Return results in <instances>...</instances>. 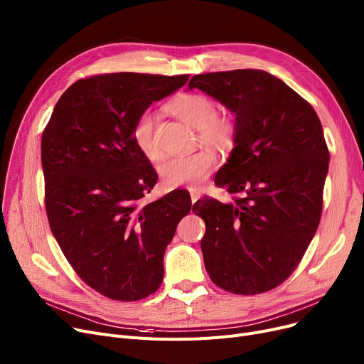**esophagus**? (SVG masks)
<instances>
[{
    "label": "esophagus",
    "instance_id": "1",
    "mask_svg": "<svg viewBox=\"0 0 364 364\" xmlns=\"http://www.w3.org/2000/svg\"><path fill=\"white\" fill-rule=\"evenodd\" d=\"M188 193H190V198H192V202L195 203L199 196H200V190L199 188H193V187H188Z\"/></svg>",
    "mask_w": 364,
    "mask_h": 364
}]
</instances>
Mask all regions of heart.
I'll use <instances>...</instances> for the list:
<instances>
[{
	"instance_id": "1",
	"label": "heart",
	"mask_w": 364,
	"mask_h": 364,
	"mask_svg": "<svg viewBox=\"0 0 364 364\" xmlns=\"http://www.w3.org/2000/svg\"><path fill=\"white\" fill-rule=\"evenodd\" d=\"M168 110L187 125L198 128L200 143L218 150L220 153L232 151L237 143V122L228 113H217L213 99L203 94L183 92L171 100ZM132 141L141 155L158 162L164 153L156 139L155 121L150 113H141L132 128ZM217 166V156L209 149H200L192 155L174 158L159 168L161 181L165 188L198 187Z\"/></svg>"
}]
</instances>
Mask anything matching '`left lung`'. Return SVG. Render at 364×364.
Masks as SVG:
<instances>
[{
    "instance_id": "left-lung-1",
    "label": "left lung",
    "mask_w": 364,
    "mask_h": 364,
    "mask_svg": "<svg viewBox=\"0 0 364 364\" xmlns=\"http://www.w3.org/2000/svg\"><path fill=\"white\" fill-rule=\"evenodd\" d=\"M199 88L236 114L237 143L215 184L236 195L203 198L205 269L236 295L272 291L288 279L316 235L329 150L313 106L274 75L237 69L195 75Z\"/></svg>"
}]
</instances>
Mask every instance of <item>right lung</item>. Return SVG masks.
I'll return each instance as SVG.
<instances>
[{"mask_svg": "<svg viewBox=\"0 0 364 364\" xmlns=\"http://www.w3.org/2000/svg\"><path fill=\"white\" fill-rule=\"evenodd\" d=\"M187 80L134 72L88 76L62 94L44 128L51 233L75 273L110 299L139 301L159 289L165 250L192 208L186 190L140 203L158 174L132 141L140 114Z\"/></svg>", "mask_w": 364, "mask_h": 364, "instance_id": "1", "label": "right lung"}]
</instances>
